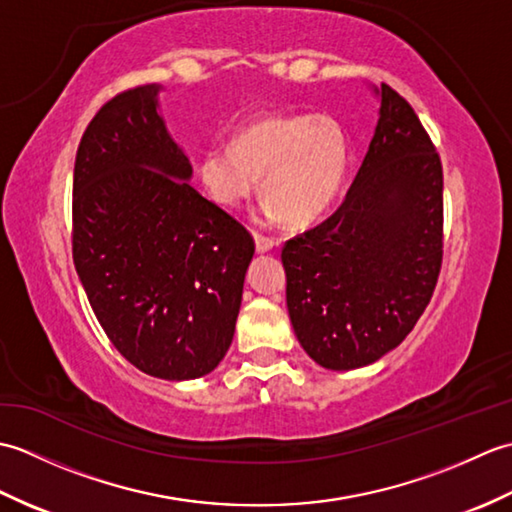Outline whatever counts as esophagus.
<instances>
[{"label": "esophagus", "instance_id": "34e87169", "mask_svg": "<svg viewBox=\"0 0 512 512\" xmlns=\"http://www.w3.org/2000/svg\"><path fill=\"white\" fill-rule=\"evenodd\" d=\"M275 239L262 235V233H255V246H257V253H270V250L275 248Z\"/></svg>", "mask_w": 512, "mask_h": 512}]
</instances>
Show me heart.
Listing matches in <instances>:
<instances>
[{
	"instance_id": "obj_1",
	"label": "heart",
	"mask_w": 512,
	"mask_h": 512,
	"mask_svg": "<svg viewBox=\"0 0 512 512\" xmlns=\"http://www.w3.org/2000/svg\"><path fill=\"white\" fill-rule=\"evenodd\" d=\"M350 165V138L328 114L270 112L239 129L233 143L213 147L198 160V180L226 209L244 204L259 187L264 213L306 226L328 209Z\"/></svg>"
}]
</instances>
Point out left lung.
<instances>
[{"label":"left lung","mask_w":512,"mask_h":512,"mask_svg":"<svg viewBox=\"0 0 512 512\" xmlns=\"http://www.w3.org/2000/svg\"><path fill=\"white\" fill-rule=\"evenodd\" d=\"M380 118L328 220L288 239V314L325 369L378 361L413 330L442 268V162L413 107L380 85Z\"/></svg>","instance_id":"obj_1"}]
</instances>
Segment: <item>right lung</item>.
<instances>
[{
  "mask_svg": "<svg viewBox=\"0 0 512 512\" xmlns=\"http://www.w3.org/2000/svg\"><path fill=\"white\" fill-rule=\"evenodd\" d=\"M158 83L107 101L76 149L72 257L107 339L140 372L206 376L231 347L255 242L187 182Z\"/></svg>",
  "mask_w": 512,
  "mask_h": 512,
  "instance_id": "obj_1",
  "label": "right lung"
}]
</instances>
